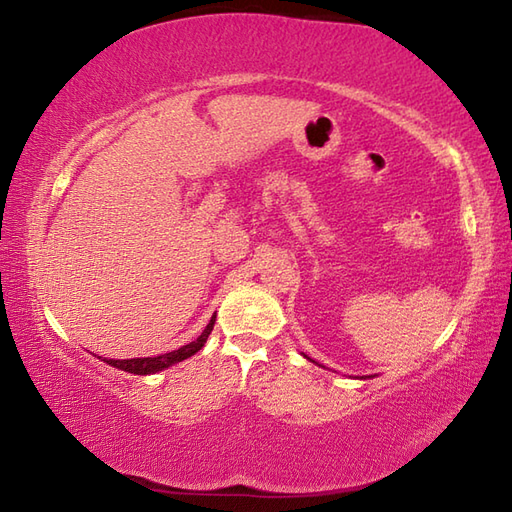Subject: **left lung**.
Segmentation results:
<instances>
[{
	"instance_id": "obj_1",
	"label": "left lung",
	"mask_w": 512,
	"mask_h": 512,
	"mask_svg": "<svg viewBox=\"0 0 512 512\" xmlns=\"http://www.w3.org/2000/svg\"><path fill=\"white\" fill-rule=\"evenodd\" d=\"M362 379H364V377H362Z\"/></svg>"
}]
</instances>
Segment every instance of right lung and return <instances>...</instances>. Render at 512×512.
Segmentation results:
<instances>
[{"label": "right lung", "instance_id": "add662e5", "mask_svg": "<svg viewBox=\"0 0 512 512\" xmlns=\"http://www.w3.org/2000/svg\"><path fill=\"white\" fill-rule=\"evenodd\" d=\"M213 325H215V314L211 316V321H209V325L204 327L202 334L193 342L185 344V347H181L178 351H170V353H163V355H157V357H135V359H107L105 357L103 362H107L109 366H114V368H120L124 372H133V375H153V372L170 368L172 364H178V362H183V359L196 355L204 347L206 338H209V334L213 331Z\"/></svg>", "mask_w": 512, "mask_h": 512}]
</instances>
